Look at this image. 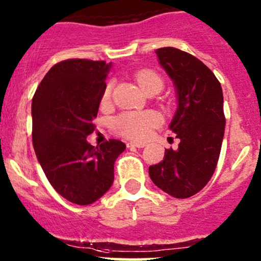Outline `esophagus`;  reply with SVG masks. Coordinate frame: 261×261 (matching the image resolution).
I'll list each match as a JSON object with an SVG mask.
<instances>
[{"instance_id": "34e87169", "label": "esophagus", "mask_w": 261, "mask_h": 261, "mask_svg": "<svg viewBox=\"0 0 261 261\" xmlns=\"http://www.w3.org/2000/svg\"><path fill=\"white\" fill-rule=\"evenodd\" d=\"M126 145H127V147H137V148L145 147L146 146V144H144V142H139V141H130Z\"/></svg>"}]
</instances>
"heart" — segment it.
Here are the masks:
<instances>
[{"mask_svg": "<svg viewBox=\"0 0 261 261\" xmlns=\"http://www.w3.org/2000/svg\"><path fill=\"white\" fill-rule=\"evenodd\" d=\"M135 78L145 93L163 87L161 76L152 70H141L136 73ZM113 93V84L109 83L101 96V105H108ZM159 116L152 111H125L114 120V128L120 135L128 139L142 140L150 135L151 130L159 125Z\"/></svg>", "mask_w": 261, "mask_h": 261, "instance_id": "heart-1", "label": "heart"}]
</instances>
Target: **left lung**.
Returning a JSON list of instances; mask_svg holds the SVG:
<instances>
[{
  "mask_svg": "<svg viewBox=\"0 0 261 261\" xmlns=\"http://www.w3.org/2000/svg\"><path fill=\"white\" fill-rule=\"evenodd\" d=\"M160 64L173 80L178 108L170 128L181 140L167 148L148 173L159 188L174 198H188L202 190L218 163L225 116L219 80L192 54L172 47L156 50Z\"/></svg>",
  "mask_w": 261,
  "mask_h": 261,
  "instance_id": "1",
  "label": "left lung"
}]
</instances>
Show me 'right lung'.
<instances>
[{"label":"right lung","instance_id":"right-lung-1","mask_svg":"<svg viewBox=\"0 0 261 261\" xmlns=\"http://www.w3.org/2000/svg\"><path fill=\"white\" fill-rule=\"evenodd\" d=\"M111 63L67 59L45 74L32 100L34 152L53 188L71 203L88 205L107 193L114 182V163L126 145L111 139L93 146Z\"/></svg>","mask_w":261,"mask_h":261}]
</instances>
